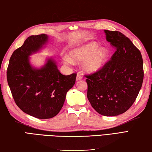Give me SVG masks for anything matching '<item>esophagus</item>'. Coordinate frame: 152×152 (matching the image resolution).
<instances>
[{"label": "esophagus", "instance_id": "1", "mask_svg": "<svg viewBox=\"0 0 152 152\" xmlns=\"http://www.w3.org/2000/svg\"><path fill=\"white\" fill-rule=\"evenodd\" d=\"M83 79V76H82V75L80 73H77V77H76V80L77 81H79V80H81V79Z\"/></svg>", "mask_w": 152, "mask_h": 152}]
</instances>
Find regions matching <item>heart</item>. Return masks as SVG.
Segmentation results:
<instances>
[{
  "label": "heart",
  "mask_w": 152,
  "mask_h": 152,
  "mask_svg": "<svg viewBox=\"0 0 152 152\" xmlns=\"http://www.w3.org/2000/svg\"><path fill=\"white\" fill-rule=\"evenodd\" d=\"M99 49L96 43L91 42L72 50L69 53L68 58H65L67 63H79L83 61L82 66L88 72L96 71L102 66L107 60L108 53L105 50Z\"/></svg>",
  "instance_id": "heart-1"
}]
</instances>
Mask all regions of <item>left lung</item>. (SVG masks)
I'll list each match as a JSON object with an SVG mask.
<instances>
[{"label":"left lung","mask_w":152,"mask_h":152,"mask_svg":"<svg viewBox=\"0 0 152 152\" xmlns=\"http://www.w3.org/2000/svg\"><path fill=\"white\" fill-rule=\"evenodd\" d=\"M116 51L96 72L85 75L87 98L97 113L114 116L127 111L135 102L144 80L142 54L118 31L104 30Z\"/></svg>","instance_id":"1"}]
</instances>
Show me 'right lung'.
Returning <instances> with one entry per match:
<instances>
[{
	"mask_svg": "<svg viewBox=\"0 0 152 152\" xmlns=\"http://www.w3.org/2000/svg\"><path fill=\"white\" fill-rule=\"evenodd\" d=\"M45 34L31 36L10 57L7 77L16 105L29 115L39 119L56 116L63 107L67 91L75 83L77 74L64 75L53 59L41 69H34L29 56L48 41Z\"/></svg>",
	"mask_w": 152,
	"mask_h": 152,
	"instance_id": "obj_1",
	"label": "right lung"
}]
</instances>
